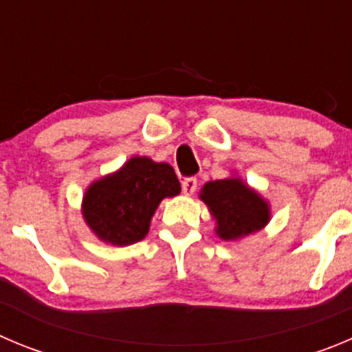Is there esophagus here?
<instances>
[{
	"label": "esophagus",
	"instance_id": "obj_1",
	"mask_svg": "<svg viewBox=\"0 0 352 352\" xmlns=\"http://www.w3.org/2000/svg\"><path fill=\"white\" fill-rule=\"evenodd\" d=\"M196 187H198V180H196V177H187V179L182 180V192L186 196L195 195Z\"/></svg>",
	"mask_w": 352,
	"mask_h": 352
}]
</instances>
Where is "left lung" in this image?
I'll use <instances>...</instances> for the list:
<instances>
[{"label": "left lung", "instance_id": "left-lung-1", "mask_svg": "<svg viewBox=\"0 0 352 352\" xmlns=\"http://www.w3.org/2000/svg\"><path fill=\"white\" fill-rule=\"evenodd\" d=\"M215 219V232L226 241L241 239L261 231L271 221L269 203L239 177L210 180L199 192Z\"/></svg>", "mask_w": 352, "mask_h": 352}]
</instances>
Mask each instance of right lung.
Wrapping results in <instances>:
<instances>
[{
    "instance_id": "add662e5",
    "label": "right lung",
    "mask_w": 352,
    "mask_h": 352,
    "mask_svg": "<svg viewBox=\"0 0 352 352\" xmlns=\"http://www.w3.org/2000/svg\"><path fill=\"white\" fill-rule=\"evenodd\" d=\"M180 192L168 163L133 156L118 172L90 184L83 196V219L98 239L114 246L140 241L161 199Z\"/></svg>"
}]
</instances>
